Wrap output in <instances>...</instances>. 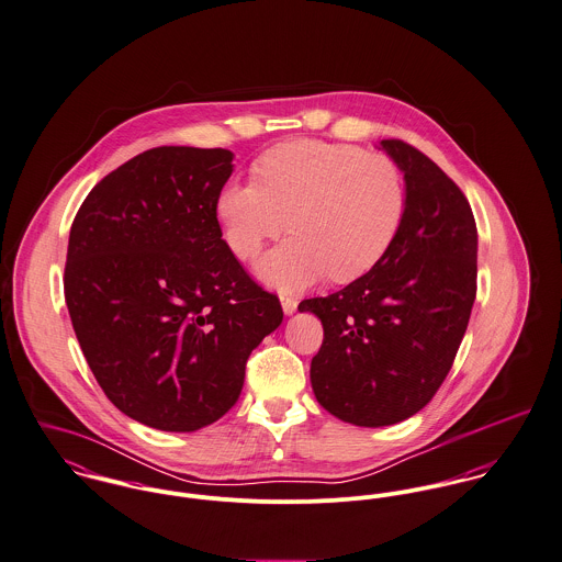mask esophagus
Masks as SVG:
<instances>
[{
    "instance_id": "34e87169",
    "label": "esophagus",
    "mask_w": 562,
    "mask_h": 562,
    "mask_svg": "<svg viewBox=\"0 0 562 562\" xmlns=\"http://www.w3.org/2000/svg\"><path fill=\"white\" fill-rule=\"evenodd\" d=\"M280 302H282L284 314H293V312L297 311V304H300L297 297H291V295H282Z\"/></svg>"
}]
</instances>
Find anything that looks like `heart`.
Returning a JSON list of instances; mask_svg holds the SVG:
<instances>
[{
    "mask_svg": "<svg viewBox=\"0 0 562 562\" xmlns=\"http://www.w3.org/2000/svg\"><path fill=\"white\" fill-rule=\"evenodd\" d=\"M256 178L220 189L215 213L239 258L256 256L286 226L295 233L256 265V273L282 291L304 289L325 273L336 282L364 276L390 250L405 215L398 166L351 144H278L256 161Z\"/></svg>",
    "mask_w": 562,
    "mask_h": 562,
    "instance_id": "1",
    "label": "heart"
}]
</instances>
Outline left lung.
<instances>
[{"label":"left lung","instance_id":"1","mask_svg":"<svg viewBox=\"0 0 562 562\" xmlns=\"http://www.w3.org/2000/svg\"><path fill=\"white\" fill-rule=\"evenodd\" d=\"M381 150L405 179L396 239L369 273L300 304L323 323L311 364L316 401L371 429L418 414L446 379L474 306L479 251L461 189L401 139H381Z\"/></svg>","mask_w":562,"mask_h":562}]
</instances>
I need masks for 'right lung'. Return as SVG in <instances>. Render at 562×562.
<instances>
[{
  "instance_id": "add662e5",
  "label": "right lung",
  "mask_w": 562,
  "mask_h": 562,
  "mask_svg": "<svg viewBox=\"0 0 562 562\" xmlns=\"http://www.w3.org/2000/svg\"><path fill=\"white\" fill-rule=\"evenodd\" d=\"M233 157L150 148L97 183L70 226L64 297L79 347L105 396L159 431L220 420L284 316L222 239Z\"/></svg>"
}]
</instances>
